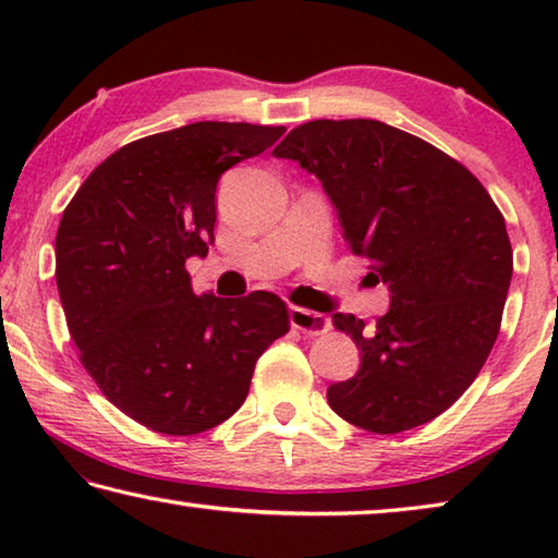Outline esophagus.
<instances>
[{
    "label": "esophagus",
    "instance_id": "esophagus-1",
    "mask_svg": "<svg viewBox=\"0 0 558 558\" xmlns=\"http://www.w3.org/2000/svg\"><path fill=\"white\" fill-rule=\"evenodd\" d=\"M290 325L295 327V329H300L302 335L317 337V335H325L327 332L329 319L325 315L313 313V310L290 305Z\"/></svg>",
    "mask_w": 558,
    "mask_h": 558
}]
</instances>
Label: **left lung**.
<instances>
[{
	"instance_id": "left-lung-1",
	"label": "left lung",
	"mask_w": 558,
	"mask_h": 558,
	"mask_svg": "<svg viewBox=\"0 0 558 558\" xmlns=\"http://www.w3.org/2000/svg\"><path fill=\"white\" fill-rule=\"evenodd\" d=\"M272 155L323 182L349 248L391 292L372 327L332 315L362 352L352 379L327 389L332 411L381 436L448 411L493 352L512 280L493 196L438 147L379 120L305 122Z\"/></svg>"
}]
</instances>
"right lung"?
I'll use <instances>...</instances> for the list:
<instances>
[{"instance_id": "right-lung-1", "label": "right lung", "mask_w": 558, "mask_h": 558, "mask_svg": "<svg viewBox=\"0 0 558 558\" xmlns=\"http://www.w3.org/2000/svg\"><path fill=\"white\" fill-rule=\"evenodd\" d=\"M286 128L192 122L100 162L65 206L56 286L81 364L110 403L167 436L219 426L258 356L290 329L272 292L194 295L186 258L214 243L216 184Z\"/></svg>"}]
</instances>
